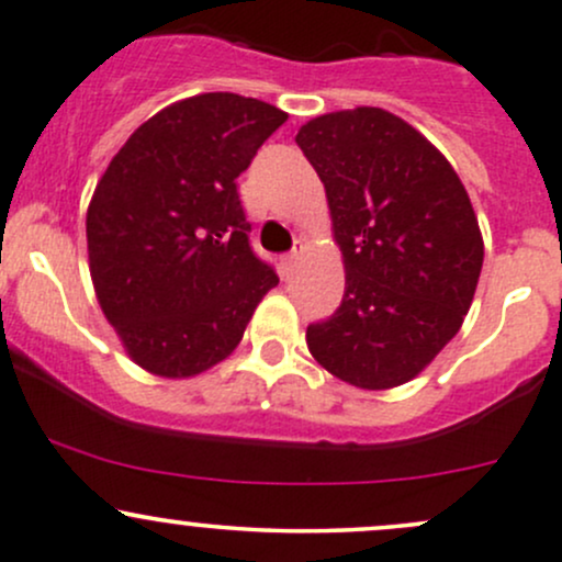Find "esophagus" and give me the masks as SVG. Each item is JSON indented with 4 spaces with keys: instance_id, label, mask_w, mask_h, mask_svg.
<instances>
[{
    "instance_id": "esophagus-1",
    "label": "esophagus",
    "mask_w": 562,
    "mask_h": 562,
    "mask_svg": "<svg viewBox=\"0 0 562 562\" xmlns=\"http://www.w3.org/2000/svg\"><path fill=\"white\" fill-rule=\"evenodd\" d=\"M304 250H306V245L299 239L296 247H293V252H288V256L282 258V274H288V271H291L293 266H296V263L301 261V256H304Z\"/></svg>"
}]
</instances>
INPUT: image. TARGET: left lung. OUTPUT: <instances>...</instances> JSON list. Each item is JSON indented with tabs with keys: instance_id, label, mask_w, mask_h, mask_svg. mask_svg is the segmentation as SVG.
<instances>
[{
	"instance_id": "obj_1",
	"label": "left lung",
	"mask_w": 562,
	"mask_h": 562,
	"mask_svg": "<svg viewBox=\"0 0 562 562\" xmlns=\"http://www.w3.org/2000/svg\"><path fill=\"white\" fill-rule=\"evenodd\" d=\"M296 145L326 188L345 296L306 328L312 358L360 390L415 380L463 326L484 241L452 164L382 108L317 115Z\"/></svg>"
}]
</instances>
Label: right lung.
<instances>
[{
    "label": "right lung",
    "instance_id": "right-lung-1",
    "mask_svg": "<svg viewBox=\"0 0 562 562\" xmlns=\"http://www.w3.org/2000/svg\"><path fill=\"white\" fill-rule=\"evenodd\" d=\"M285 121L239 93L180 99L142 123L99 177L88 269L139 369L188 380L217 366L280 282L252 256L236 177Z\"/></svg>",
    "mask_w": 562,
    "mask_h": 562
}]
</instances>
